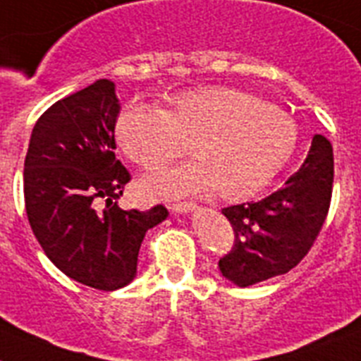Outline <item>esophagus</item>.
Here are the masks:
<instances>
[{"label":"esophagus","mask_w":361,"mask_h":361,"mask_svg":"<svg viewBox=\"0 0 361 361\" xmlns=\"http://www.w3.org/2000/svg\"><path fill=\"white\" fill-rule=\"evenodd\" d=\"M198 205L195 202H178V204H172V213H178V214H183V213H189V211H195Z\"/></svg>","instance_id":"esophagus-1"}]
</instances>
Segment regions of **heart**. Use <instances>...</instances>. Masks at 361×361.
<instances>
[{
    "label": "heart",
    "instance_id": "1",
    "mask_svg": "<svg viewBox=\"0 0 361 361\" xmlns=\"http://www.w3.org/2000/svg\"><path fill=\"white\" fill-rule=\"evenodd\" d=\"M121 150L147 171L190 152L195 163L143 180L154 198L214 190L224 200L257 195L292 157L295 124L284 111L242 90L224 86L176 93L169 110L130 102L115 123Z\"/></svg>",
    "mask_w": 361,
    "mask_h": 361
}]
</instances>
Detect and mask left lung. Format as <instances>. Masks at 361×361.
I'll return each mask as SVG.
<instances>
[{
  "label": "left lung",
  "mask_w": 361,
  "mask_h": 361,
  "mask_svg": "<svg viewBox=\"0 0 361 361\" xmlns=\"http://www.w3.org/2000/svg\"><path fill=\"white\" fill-rule=\"evenodd\" d=\"M334 156L323 135H314L307 159L284 187L260 202L224 207L235 244L218 268L237 286L288 274L310 251L332 198Z\"/></svg>",
  "instance_id": "8db88e82"
}]
</instances>
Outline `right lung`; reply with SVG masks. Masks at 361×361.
Returning <instances> with one entry per match:
<instances>
[{
    "instance_id": "add662e5",
    "label": "right lung",
    "mask_w": 361,
    "mask_h": 361,
    "mask_svg": "<svg viewBox=\"0 0 361 361\" xmlns=\"http://www.w3.org/2000/svg\"><path fill=\"white\" fill-rule=\"evenodd\" d=\"M119 110L108 78L54 102L36 121L23 169L27 218L45 255L73 281L104 292L132 283L145 235L169 216L163 205H117L130 181L114 152Z\"/></svg>"
}]
</instances>
